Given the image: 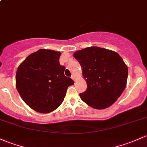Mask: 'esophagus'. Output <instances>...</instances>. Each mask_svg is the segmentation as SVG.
I'll return each instance as SVG.
<instances>
[{
	"instance_id": "esophagus-1",
	"label": "esophagus",
	"mask_w": 147,
	"mask_h": 147,
	"mask_svg": "<svg viewBox=\"0 0 147 147\" xmlns=\"http://www.w3.org/2000/svg\"><path fill=\"white\" fill-rule=\"evenodd\" d=\"M72 77V80H74L75 81V75H72V77Z\"/></svg>"
}]
</instances>
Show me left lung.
<instances>
[{
  "instance_id": "obj_1",
  "label": "left lung",
  "mask_w": 147,
  "mask_h": 147,
  "mask_svg": "<svg viewBox=\"0 0 147 147\" xmlns=\"http://www.w3.org/2000/svg\"><path fill=\"white\" fill-rule=\"evenodd\" d=\"M87 84L80 93L82 100L97 109L109 107L125 89L128 70L118 53L98 47H90L74 53Z\"/></svg>"
}]
</instances>
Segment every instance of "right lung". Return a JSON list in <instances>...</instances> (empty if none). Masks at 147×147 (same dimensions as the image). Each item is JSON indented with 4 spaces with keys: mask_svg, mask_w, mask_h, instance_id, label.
I'll use <instances>...</instances> for the list:
<instances>
[{
    "mask_svg": "<svg viewBox=\"0 0 147 147\" xmlns=\"http://www.w3.org/2000/svg\"><path fill=\"white\" fill-rule=\"evenodd\" d=\"M61 52L42 49L32 53L17 68L16 88L24 102L40 113L53 112L60 106L73 80L64 75Z\"/></svg>",
    "mask_w": 147,
    "mask_h": 147,
    "instance_id": "right-lung-1",
    "label": "right lung"
}]
</instances>
